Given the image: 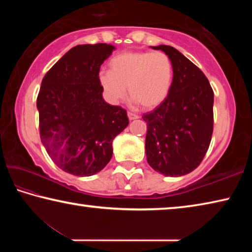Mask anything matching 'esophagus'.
Masks as SVG:
<instances>
[{
	"label": "esophagus",
	"instance_id": "esophagus-1",
	"mask_svg": "<svg viewBox=\"0 0 252 252\" xmlns=\"http://www.w3.org/2000/svg\"><path fill=\"white\" fill-rule=\"evenodd\" d=\"M127 118H129V120H135V119H138V118H139V116H136L135 113L127 112Z\"/></svg>",
	"mask_w": 252,
	"mask_h": 252
}]
</instances>
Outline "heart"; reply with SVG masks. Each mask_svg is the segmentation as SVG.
Listing matches in <instances>:
<instances>
[{
    "instance_id": "obj_1",
    "label": "heart",
    "mask_w": 252,
    "mask_h": 252,
    "mask_svg": "<svg viewBox=\"0 0 252 252\" xmlns=\"http://www.w3.org/2000/svg\"><path fill=\"white\" fill-rule=\"evenodd\" d=\"M111 71L102 70L99 82L106 100L117 103L126 94L152 110L167 100L173 82V64L164 52L130 51L110 61Z\"/></svg>"
}]
</instances>
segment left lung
Returning a JSON list of instances; mask_svg holds the SVG:
<instances>
[{"mask_svg": "<svg viewBox=\"0 0 252 252\" xmlns=\"http://www.w3.org/2000/svg\"><path fill=\"white\" fill-rule=\"evenodd\" d=\"M163 51L173 64V82L163 103L143 114L146 155L150 167L167 177H181L201 163L213 131V91L206 75L170 45Z\"/></svg>", "mask_w": 252, "mask_h": 252, "instance_id": "obj_1", "label": "left lung"}]
</instances>
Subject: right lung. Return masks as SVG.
<instances>
[{"instance_id":"right-lung-1","label":"right lung","mask_w":252,"mask_h":252,"mask_svg":"<svg viewBox=\"0 0 252 252\" xmlns=\"http://www.w3.org/2000/svg\"><path fill=\"white\" fill-rule=\"evenodd\" d=\"M113 50L105 43L76 45L42 80L41 141L54 163L73 176L100 172L112 158L113 139L129 125L125 109L104 101L97 78Z\"/></svg>"}]
</instances>
